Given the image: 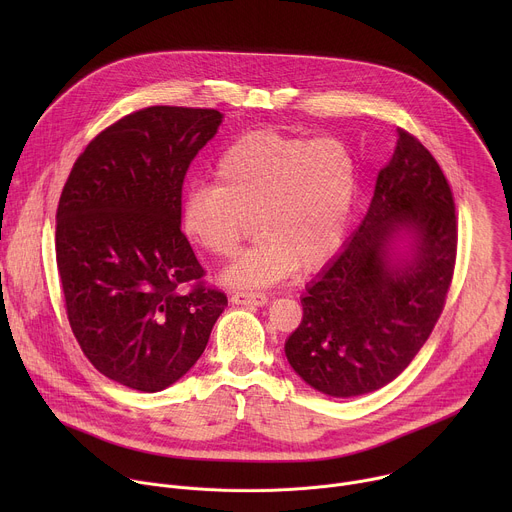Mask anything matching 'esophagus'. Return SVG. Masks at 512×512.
Here are the masks:
<instances>
[{
    "mask_svg": "<svg viewBox=\"0 0 512 512\" xmlns=\"http://www.w3.org/2000/svg\"><path fill=\"white\" fill-rule=\"evenodd\" d=\"M231 302L235 306H265L269 298L261 291H233Z\"/></svg>",
    "mask_w": 512,
    "mask_h": 512,
    "instance_id": "1",
    "label": "esophagus"
}]
</instances>
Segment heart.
<instances>
[{"label":"heart","instance_id":"b5f03b06","mask_svg":"<svg viewBox=\"0 0 512 512\" xmlns=\"http://www.w3.org/2000/svg\"><path fill=\"white\" fill-rule=\"evenodd\" d=\"M354 182V158L340 137L253 131L218 156L212 184L184 196L182 229L206 253L227 259L237 255L255 218L261 237L223 279L241 289L265 287L336 253L350 221Z\"/></svg>","mask_w":512,"mask_h":512}]
</instances>
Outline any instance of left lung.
<instances>
[{
	"instance_id": "obj_1",
	"label": "left lung",
	"mask_w": 512,
	"mask_h": 512,
	"mask_svg": "<svg viewBox=\"0 0 512 512\" xmlns=\"http://www.w3.org/2000/svg\"><path fill=\"white\" fill-rule=\"evenodd\" d=\"M403 236L410 251L397 254ZM456 247L452 188L425 145L399 129L367 216L306 287L302 324L285 340L291 369L342 399L397 379L444 310Z\"/></svg>"
}]
</instances>
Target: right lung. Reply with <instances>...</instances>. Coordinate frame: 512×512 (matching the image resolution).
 I'll list each match as a JSON object with an SVG mask.
<instances>
[{
    "mask_svg": "<svg viewBox=\"0 0 512 512\" xmlns=\"http://www.w3.org/2000/svg\"><path fill=\"white\" fill-rule=\"evenodd\" d=\"M223 115L145 107L101 131L56 210V265L81 350L107 379L156 393L184 377L227 306L182 233V184Z\"/></svg>",
    "mask_w": 512,
    "mask_h": 512,
    "instance_id": "obj_1",
    "label": "right lung"
}]
</instances>
